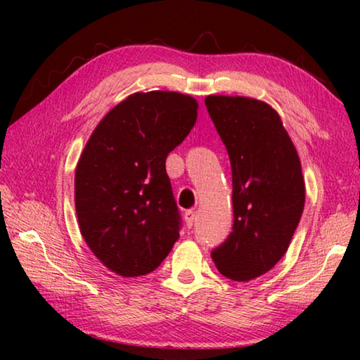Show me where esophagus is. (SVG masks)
I'll use <instances>...</instances> for the list:
<instances>
[{
    "label": "esophagus",
    "mask_w": 360,
    "mask_h": 360,
    "mask_svg": "<svg viewBox=\"0 0 360 360\" xmlns=\"http://www.w3.org/2000/svg\"><path fill=\"white\" fill-rule=\"evenodd\" d=\"M184 219H186V225H187V229H192L193 227V222H195V219H197V216H195V211H186V214H184Z\"/></svg>",
    "instance_id": "esophagus-1"
}]
</instances>
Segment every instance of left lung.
Instances as JSON below:
<instances>
[{
    "label": "left lung",
    "instance_id": "left-lung-1",
    "mask_svg": "<svg viewBox=\"0 0 360 360\" xmlns=\"http://www.w3.org/2000/svg\"><path fill=\"white\" fill-rule=\"evenodd\" d=\"M205 105L227 148L233 186V227L211 257L225 278L249 281L288 251L304 206L302 163L281 117L265 101L210 95Z\"/></svg>",
    "mask_w": 360,
    "mask_h": 360
}]
</instances>
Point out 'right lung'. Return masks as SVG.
Segmentation results:
<instances>
[{
	"instance_id": "right-lung-1",
	"label": "right lung",
	"mask_w": 360,
	"mask_h": 360,
	"mask_svg": "<svg viewBox=\"0 0 360 360\" xmlns=\"http://www.w3.org/2000/svg\"><path fill=\"white\" fill-rule=\"evenodd\" d=\"M198 103L178 92H136L96 125L75 176L77 222L103 265L143 276L179 238L181 216L165 162L197 122Z\"/></svg>"
}]
</instances>
